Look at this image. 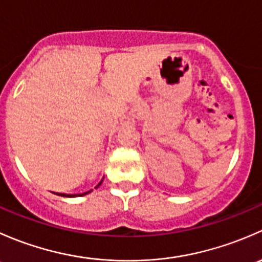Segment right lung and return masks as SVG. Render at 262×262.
<instances>
[{
    "instance_id": "right-lung-1",
    "label": "right lung",
    "mask_w": 262,
    "mask_h": 262,
    "mask_svg": "<svg viewBox=\"0 0 262 262\" xmlns=\"http://www.w3.org/2000/svg\"><path fill=\"white\" fill-rule=\"evenodd\" d=\"M101 182H102V180L99 182V185H97L96 187H99L100 185H101ZM92 190H90V191H86V192H83V194H62V192H54L55 195H59V196H66V198H76V196H83V195H86V194H90V192H91Z\"/></svg>"
}]
</instances>
